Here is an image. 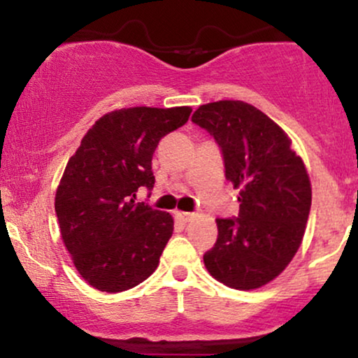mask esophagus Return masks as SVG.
<instances>
[{
  "instance_id": "1",
  "label": "esophagus",
  "mask_w": 358,
  "mask_h": 358,
  "mask_svg": "<svg viewBox=\"0 0 358 358\" xmlns=\"http://www.w3.org/2000/svg\"><path fill=\"white\" fill-rule=\"evenodd\" d=\"M175 217L180 222H183V224H187V222H190V219L193 217V213L192 212H175Z\"/></svg>"
}]
</instances>
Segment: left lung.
I'll list each match as a JSON object with an SVG mask.
<instances>
[{"label": "left lung", "mask_w": 358, "mask_h": 358, "mask_svg": "<svg viewBox=\"0 0 358 358\" xmlns=\"http://www.w3.org/2000/svg\"><path fill=\"white\" fill-rule=\"evenodd\" d=\"M192 121L220 146L225 178L239 190L237 219H217L205 268L234 289H256L278 278L305 236L311 183L291 139L262 110L242 101L200 106Z\"/></svg>", "instance_id": "1"}]
</instances>
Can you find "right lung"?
<instances>
[{"label":"right lung","mask_w":358,"mask_h":358,"mask_svg":"<svg viewBox=\"0 0 358 358\" xmlns=\"http://www.w3.org/2000/svg\"><path fill=\"white\" fill-rule=\"evenodd\" d=\"M192 109L127 108L104 114L71 156L55 195L62 241L90 286L131 289L158 268L173 217L136 202L151 190L159 139L182 127Z\"/></svg>","instance_id":"right-lung-1"}]
</instances>
